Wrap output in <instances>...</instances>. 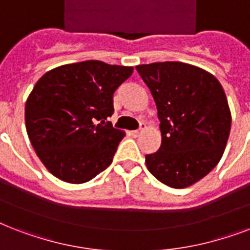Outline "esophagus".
Instances as JSON below:
<instances>
[{
	"label": "esophagus",
	"mask_w": 250,
	"mask_h": 250,
	"mask_svg": "<svg viewBox=\"0 0 250 250\" xmlns=\"http://www.w3.org/2000/svg\"><path fill=\"white\" fill-rule=\"evenodd\" d=\"M145 128H146V125H145L144 122H140V128L135 129V131H131V132H129V133H131V135H132L133 137H137L141 133V131H144Z\"/></svg>",
	"instance_id": "34e87169"
}]
</instances>
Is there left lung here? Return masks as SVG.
<instances>
[{
    "label": "left lung",
    "mask_w": 250,
    "mask_h": 250,
    "mask_svg": "<svg viewBox=\"0 0 250 250\" xmlns=\"http://www.w3.org/2000/svg\"><path fill=\"white\" fill-rule=\"evenodd\" d=\"M158 111L162 143L145 156L148 170L171 188H186L209 174L223 156L231 111L221 83L183 62L139 64Z\"/></svg>",
    "instance_id": "left-lung-1"
}]
</instances>
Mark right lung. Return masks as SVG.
Wrapping results in <instances>:
<instances>
[{
  "label": "right lung",
  "mask_w": 250,
  "mask_h": 250,
  "mask_svg": "<svg viewBox=\"0 0 250 250\" xmlns=\"http://www.w3.org/2000/svg\"><path fill=\"white\" fill-rule=\"evenodd\" d=\"M133 68L84 61L41 76L25 102V128L37 157L61 180L89 182L113 162L125 132L107 118L113 94Z\"/></svg>",
  "instance_id": "obj_1"
}]
</instances>
